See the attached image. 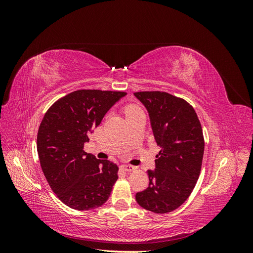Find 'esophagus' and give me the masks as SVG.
<instances>
[{"mask_svg": "<svg viewBox=\"0 0 253 253\" xmlns=\"http://www.w3.org/2000/svg\"><path fill=\"white\" fill-rule=\"evenodd\" d=\"M121 168H122V170L127 171V172H131V171L135 170V167L131 166V165H122Z\"/></svg>", "mask_w": 253, "mask_h": 253, "instance_id": "34e87169", "label": "esophagus"}]
</instances>
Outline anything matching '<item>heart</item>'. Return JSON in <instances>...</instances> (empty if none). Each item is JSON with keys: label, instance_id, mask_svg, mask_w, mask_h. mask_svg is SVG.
<instances>
[{"label": "heart", "instance_id": "heart-1", "mask_svg": "<svg viewBox=\"0 0 253 253\" xmlns=\"http://www.w3.org/2000/svg\"><path fill=\"white\" fill-rule=\"evenodd\" d=\"M141 113H143L142 109L137 104H128L125 108V114H126L127 119L135 116V115H137V114H141Z\"/></svg>", "mask_w": 253, "mask_h": 253}]
</instances>
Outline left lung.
<instances>
[{
    "label": "left lung",
    "instance_id": "1",
    "mask_svg": "<svg viewBox=\"0 0 253 253\" xmlns=\"http://www.w3.org/2000/svg\"><path fill=\"white\" fill-rule=\"evenodd\" d=\"M134 95L147 108L162 148L156 169L148 170L149 187L136 193V202L151 212L169 213L188 200L200 177L205 149L202 125L185 99L159 90Z\"/></svg>",
    "mask_w": 253,
    "mask_h": 253
}]
</instances>
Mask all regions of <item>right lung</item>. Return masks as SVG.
<instances>
[{
	"instance_id": "add662e5",
	"label": "right lung",
	"mask_w": 253,
	"mask_h": 253,
	"mask_svg": "<svg viewBox=\"0 0 253 253\" xmlns=\"http://www.w3.org/2000/svg\"><path fill=\"white\" fill-rule=\"evenodd\" d=\"M126 91L78 89L45 113L37 136L40 165L49 187L72 209L98 208L109 200L118 167L84 152L88 134Z\"/></svg>"
}]
</instances>
